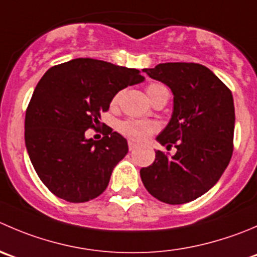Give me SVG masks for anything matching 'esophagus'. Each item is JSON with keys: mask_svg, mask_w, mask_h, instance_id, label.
Instances as JSON below:
<instances>
[{"mask_svg": "<svg viewBox=\"0 0 257 257\" xmlns=\"http://www.w3.org/2000/svg\"><path fill=\"white\" fill-rule=\"evenodd\" d=\"M128 146H129V151H134V149H136L137 147H138V144H137L136 142H133V141H129L128 142Z\"/></svg>", "mask_w": 257, "mask_h": 257, "instance_id": "1", "label": "esophagus"}]
</instances>
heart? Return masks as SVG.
<instances>
[{
    "mask_svg": "<svg viewBox=\"0 0 257 257\" xmlns=\"http://www.w3.org/2000/svg\"><path fill=\"white\" fill-rule=\"evenodd\" d=\"M167 90L163 85L161 84H149L147 86V94H148L149 99L153 100L158 94H161L162 91ZM119 94L114 96L113 104H115L118 101ZM119 131L120 133H123L124 136L129 137V138L134 139V141H146L154 131H156V124L151 123V121H144V120H136V119H128L125 121H121L119 124Z\"/></svg>",
    "mask_w": 257,
    "mask_h": 257,
    "instance_id": "1",
    "label": "heart"
}]
</instances>
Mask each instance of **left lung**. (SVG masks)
Returning <instances> with one entry per match:
<instances>
[{"label": "left lung", "instance_id": "left-lung-1", "mask_svg": "<svg viewBox=\"0 0 257 257\" xmlns=\"http://www.w3.org/2000/svg\"><path fill=\"white\" fill-rule=\"evenodd\" d=\"M173 94V110L157 136L162 146L174 144L173 156L156 152L141 169L147 191L169 205L191 202L218 182L232 156L235 106L227 86L206 66L193 62H164L143 69Z\"/></svg>", "mask_w": 257, "mask_h": 257}]
</instances>
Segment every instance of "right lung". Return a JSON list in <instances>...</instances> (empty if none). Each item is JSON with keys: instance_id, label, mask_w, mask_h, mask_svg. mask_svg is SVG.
<instances>
[{"instance_id": "right-lung-1", "label": "right lung", "mask_w": 257, "mask_h": 257, "mask_svg": "<svg viewBox=\"0 0 257 257\" xmlns=\"http://www.w3.org/2000/svg\"><path fill=\"white\" fill-rule=\"evenodd\" d=\"M143 81L137 69L88 57L45 73L26 111L25 144L37 176L55 196L80 203L105 191L128 142L116 132L94 141L85 131L100 123L119 91Z\"/></svg>"}]
</instances>
